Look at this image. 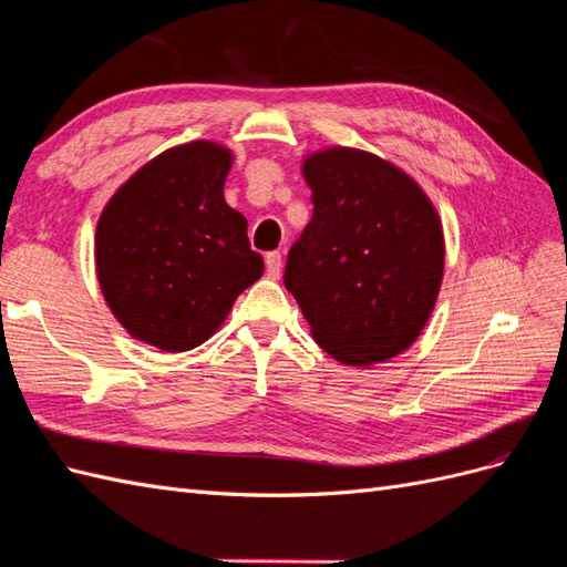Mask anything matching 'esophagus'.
<instances>
[{
	"label": "esophagus",
	"mask_w": 567,
	"mask_h": 567,
	"mask_svg": "<svg viewBox=\"0 0 567 567\" xmlns=\"http://www.w3.org/2000/svg\"><path fill=\"white\" fill-rule=\"evenodd\" d=\"M266 272H268V278H272V280L280 278V272H282V256H280V251L266 254Z\"/></svg>",
	"instance_id": "1"
}]
</instances>
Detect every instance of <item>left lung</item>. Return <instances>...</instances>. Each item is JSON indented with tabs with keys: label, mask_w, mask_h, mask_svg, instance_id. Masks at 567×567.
I'll return each mask as SVG.
<instances>
[{
	"label": "left lung",
	"mask_w": 567,
	"mask_h": 567,
	"mask_svg": "<svg viewBox=\"0 0 567 567\" xmlns=\"http://www.w3.org/2000/svg\"><path fill=\"white\" fill-rule=\"evenodd\" d=\"M313 217L292 244L285 287L313 340L347 367L398 357L419 338L443 280V227L410 174L354 148L303 159Z\"/></svg>",
	"instance_id": "left-lung-1"
}]
</instances>
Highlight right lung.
<instances>
[{"label":"right lung","mask_w":567,"mask_h":567,"mask_svg":"<svg viewBox=\"0 0 567 567\" xmlns=\"http://www.w3.org/2000/svg\"><path fill=\"white\" fill-rule=\"evenodd\" d=\"M231 153L210 141L153 157L110 198L95 229V270L128 336L163 352L206 342L264 275L246 217L223 196Z\"/></svg>","instance_id":"right-lung-1"}]
</instances>
